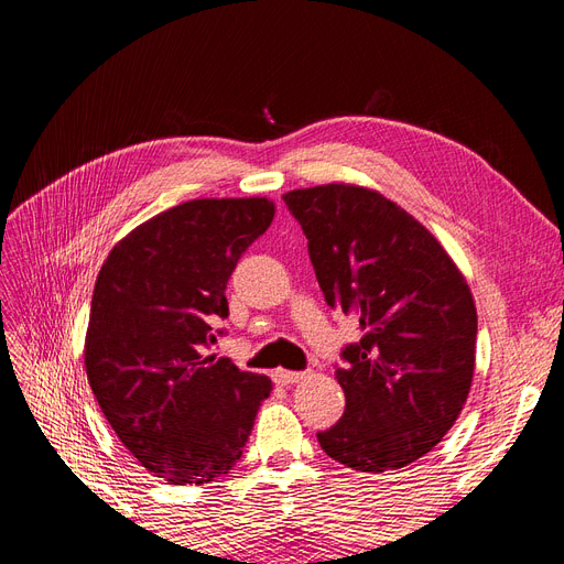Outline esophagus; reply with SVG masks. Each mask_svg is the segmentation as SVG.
<instances>
[{
    "instance_id": "1",
    "label": "esophagus",
    "mask_w": 564,
    "mask_h": 564,
    "mask_svg": "<svg viewBox=\"0 0 564 564\" xmlns=\"http://www.w3.org/2000/svg\"><path fill=\"white\" fill-rule=\"evenodd\" d=\"M303 379V371H289V369H275L272 371V381L280 386H292Z\"/></svg>"
}]
</instances>
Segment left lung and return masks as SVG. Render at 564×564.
Listing matches in <instances>:
<instances>
[{"mask_svg": "<svg viewBox=\"0 0 564 564\" xmlns=\"http://www.w3.org/2000/svg\"><path fill=\"white\" fill-rule=\"evenodd\" d=\"M329 308L360 322L340 352L346 412L319 447L360 473L429 454L458 419L475 369L477 313L449 253L395 202L360 185L286 193Z\"/></svg>", "mask_w": 564, "mask_h": 564, "instance_id": "1", "label": "left lung"}]
</instances>
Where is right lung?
Masks as SVG:
<instances>
[{
	"mask_svg": "<svg viewBox=\"0 0 564 564\" xmlns=\"http://www.w3.org/2000/svg\"><path fill=\"white\" fill-rule=\"evenodd\" d=\"M272 216L265 197L183 202L119 240L96 278L89 386L122 445L169 485L226 475L272 390L263 373L204 355L228 317L232 270Z\"/></svg>",
	"mask_w": 564,
	"mask_h": 564,
	"instance_id": "right-lung-1",
	"label": "right lung"
}]
</instances>
